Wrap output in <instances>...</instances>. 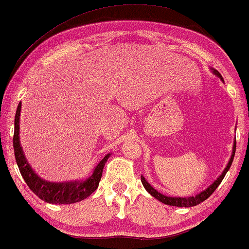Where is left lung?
<instances>
[{"label":"left lung","instance_id":"8db88e82","mask_svg":"<svg viewBox=\"0 0 249 249\" xmlns=\"http://www.w3.org/2000/svg\"><path fill=\"white\" fill-rule=\"evenodd\" d=\"M211 70H212V72L215 74V76L219 77L220 79L223 81V78H222V76H221V73L219 72V71L215 70V69H212V68H211ZM234 153H236V141L233 142L232 154H231V158L229 160V163H228V165L226 166V169L223 170V172L221 173V175L219 176V178H217L215 181L212 183V185H211L210 187H207L205 190H203V192H200L199 194H197V195H195V196H190V197H170V196H165V195H163V194L159 193L156 189L153 188V187L149 185L147 181H146V179L142 176L141 177L142 183V186L145 187V189L147 190V192L151 194L153 197H155L156 199H159L160 202L166 204V205L178 206V207H192V206H196V205H198V204H200L202 202H204V200H205V199L209 198V197L214 193V190H215L217 187H219L221 181H222L223 178H224V176H226V173L228 172V170L230 169L231 164H232V161H233V158H234Z\"/></svg>","mask_w":249,"mask_h":249}]
</instances>
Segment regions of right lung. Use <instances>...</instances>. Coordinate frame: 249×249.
Wrapping results in <instances>:
<instances>
[{
	"label": "right lung",
	"mask_w": 249,
	"mask_h": 249,
	"mask_svg": "<svg viewBox=\"0 0 249 249\" xmlns=\"http://www.w3.org/2000/svg\"><path fill=\"white\" fill-rule=\"evenodd\" d=\"M21 111V102L17 108L15 117V135H13V149H15L16 162L18 164L19 171L27 185L36 194L40 199L50 204H73L80 202L88 196H90L97 189L98 183L102 178L103 168L111 154L105 155L103 160L94 169L93 175L86 180L68 182H50L38 177L32 166L28 164L23 154L22 147L20 146L19 139V120Z\"/></svg>",
	"instance_id": "add662e5"
}]
</instances>
